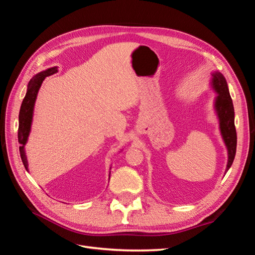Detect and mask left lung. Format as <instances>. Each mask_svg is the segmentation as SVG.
Here are the masks:
<instances>
[{
  "label": "left lung",
  "instance_id": "obj_1",
  "mask_svg": "<svg viewBox=\"0 0 255 255\" xmlns=\"http://www.w3.org/2000/svg\"><path fill=\"white\" fill-rule=\"evenodd\" d=\"M212 86L217 92V97L215 100V110L219 118V127L223 141H225L228 149L227 172L233 164L237 144V135L234 123V106L232 98L230 96L226 78L220 72L213 73Z\"/></svg>",
  "mask_w": 255,
  "mask_h": 255
}]
</instances>
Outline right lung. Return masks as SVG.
Wrapping results in <instances>:
<instances>
[{
	"mask_svg": "<svg viewBox=\"0 0 255 255\" xmlns=\"http://www.w3.org/2000/svg\"><path fill=\"white\" fill-rule=\"evenodd\" d=\"M57 72V68L53 67L47 69L45 71H41L40 73L36 74L34 78L29 81L27 85V91L26 95L23 99L21 109L19 113V128H18V141L20 143V156L22 159V163L24 165L25 169L27 170V159L25 155L24 145L27 141V138L30 132V126H32V119H33V112H34V105L36 98L38 95V90H39L43 80L49 75H52Z\"/></svg>",
	"mask_w": 255,
	"mask_h": 255,
	"instance_id": "obj_1",
	"label": "right lung"
}]
</instances>
